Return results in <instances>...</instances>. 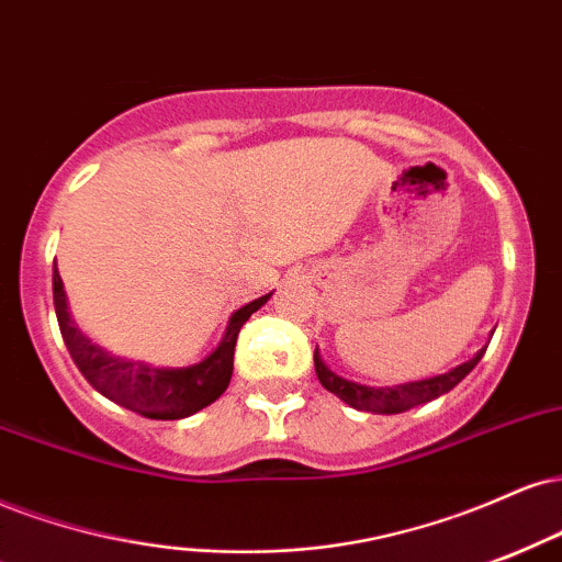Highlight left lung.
I'll return each instance as SVG.
<instances>
[{"instance_id":"obj_1","label":"left lung","mask_w":562,"mask_h":562,"mask_svg":"<svg viewBox=\"0 0 562 562\" xmlns=\"http://www.w3.org/2000/svg\"><path fill=\"white\" fill-rule=\"evenodd\" d=\"M484 350H486V346L482 350H476L474 358L458 363L456 369L445 371V374L429 376V380L392 384V387H369V384L350 382V380H346V376L335 374V371L322 361L319 348L314 350V369H316V376H319L322 387L340 397L342 403H348L350 408L390 416V414H403V411L416 408V405L429 403V401H435V397L445 395V392H450L458 382L465 380V374H471V369H474L479 361H482Z\"/></svg>"}]
</instances>
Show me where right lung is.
<instances>
[{"label": "right lung", "instance_id": "add662e5", "mask_svg": "<svg viewBox=\"0 0 562 562\" xmlns=\"http://www.w3.org/2000/svg\"><path fill=\"white\" fill-rule=\"evenodd\" d=\"M52 282L59 333H63L65 346L70 350L80 374L86 376L93 390L110 397L112 403L123 405V408L135 411V414L146 418H159V422L193 416L195 411L212 405L227 390L229 380H233V356L240 327L248 322L254 311H259L263 303L272 299V293H267L261 299L246 303L243 308L233 311L225 333H222L220 346L212 348V353H206L199 363H191V367L172 369L112 356L110 350L91 342V337L80 333L76 319H72L57 263H54Z\"/></svg>", "mask_w": 562, "mask_h": 562}]
</instances>
